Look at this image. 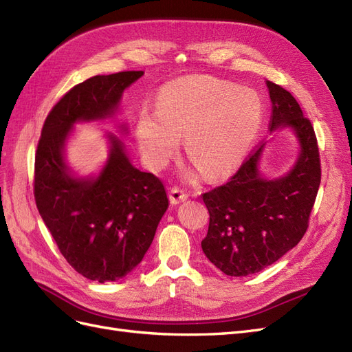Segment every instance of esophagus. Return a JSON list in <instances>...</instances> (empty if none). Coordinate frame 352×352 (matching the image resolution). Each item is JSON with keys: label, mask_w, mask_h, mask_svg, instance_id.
I'll use <instances>...</instances> for the list:
<instances>
[{"label": "esophagus", "mask_w": 352, "mask_h": 352, "mask_svg": "<svg viewBox=\"0 0 352 352\" xmlns=\"http://www.w3.org/2000/svg\"><path fill=\"white\" fill-rule=\"evenodd\" d=\"M168 198H170V202H172L173 206H176V204H180V202L186 201V199H188V194H186V192H184L182 189H179V188H176V186H175V188L170 189Z\"/></svg>", "instance_id": "34e87169"}]
</instances>
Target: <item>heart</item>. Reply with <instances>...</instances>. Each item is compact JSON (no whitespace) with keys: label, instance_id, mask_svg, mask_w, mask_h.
Segmentation results:
<instances>
[{"label":"heart","instance_id":"1","mask_svg":"<svg viewBox=\"0 0 352 352\" xmlns=\"http://www.w3.org/2000/svg\"><path fill=\"white\" fill-rule=\"evenodd\" d=\"M260 95L250 88L214 78H185L167 83L158 105L144 104L135 126L146 164L162 168L175 155L185 135L186 154L198 175L220 179L236 170L248 155L263 122Z\"/></svg>","mask_w":352,"mask_h":352}]
</instances>
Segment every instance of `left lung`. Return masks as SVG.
Segmentation results:
<instances>
[{
    "label": "left lung",
    "instance_id": "obj_1",
    "mask_svg": "<svg viewBox=\"0 0 352 352\" xmlns=\"http://www.w3.org/2000/svg\"><path fill=\"white\" fill-rule=\"evenodd\" d=\"M265 85L270 133L291 129L296 138L294 166L279 177H265L260 170L264 142L226 185L201 195L210 212L201 248L220 272L236 278L269 267L302 239L322 177L310 120L289 92L270 80Z\"/></svg>",
    "mask_w": 352,
    "mask_h": 352
}]
</instances>
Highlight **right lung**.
Instances as JSON below:
<instances>
[{
  "instance_id": "add662e5",
  "label": "right lung",
  "mask_w": 352,
  "mask_h": 352,
  "mask_svg": "<svg viewBox=\"0 0 352 352\" xmlns=\"http://www.w3.org/2000/svg\"><path fill=\"white\" fill-rule=\"evenodd\" d=\"M144 72L98 74L76 85L52 109L35 155V201L63 257L87 279L116 282L144 258L168 208L162 180L136 168L119 136L107 132L98 173L80 176L66 146L74 126L116 119L123 92ZM127 135V124L119 123Z\"/></svg>"
}]
</instances>
